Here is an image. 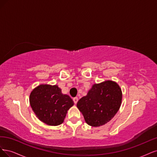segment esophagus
<instances>
[{"mask_svg": "<svg viewBox=\"0 0 157 157\" xmlns=\"http://www.w3.org/2000/svg\"><path fill=\"white\" fill-rule=\"evenodd\" d=\"M73 100H74V104H76L78 102V97H75V98H73Z\"/></svg>", "mask_w": 157, "mask_h": 157, "instance_id": "1", "label": "esophagus"}]
</instances>
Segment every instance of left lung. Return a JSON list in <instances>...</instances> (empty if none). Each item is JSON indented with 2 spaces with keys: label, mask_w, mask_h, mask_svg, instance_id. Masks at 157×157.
I'll return each instance as SVG.
<instances>
[{
  "label": "left lung",
  "mask_w": 157,
  "mask_h": 157,
  "mask_svg": "<svg viewBox=\"0 0 157 157\" xmlns=\"http://www.w3.org/2000/svg\"><path fill=\"white\" fill-rule=\"evenodd\" d=\"M122 90L113 81L106 80L93 85L87 95L77 103L85 122L91 126H102L111 121L122 102Z\"/></svg>",
  "instance_id": "left-lung-1"
}]
</instances>
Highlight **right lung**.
Segmentation results:
<instances>
[{
    "mask_svg": "<svg viewBox=\"0 0 157 157\" xmlns=\"http://www.w3.org/2000/svg\"><path fill=\"white\" fill-rule=\"evenodd\" d=\"M29 102L38 119L49 126L62 124L74 105L72 98L63 94L58 85L48 84L35 87L30 94Z\"/></svg>",
    "mask_w": 157,
    "mask_h": 157,
    "instance_id": "right-lung-1",
    "label": "right lung"
}]
</instances>
